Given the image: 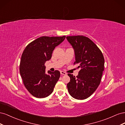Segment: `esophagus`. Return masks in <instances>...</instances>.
Segmentation results:
<instances>
[{"instance_id":"obj_1","label":"esophagus","mask_w":125,"mask_h":125,"mask_svg":"<svg viewBox=\"0 0 125 125\" xmlns=\"http://www.w3.org/2000/svg\"><path fill=\"white\" fill-rule=\"evenodd\" d=\"M60 74H62V75H66L67 73H65V72H64V71H60Z\"/></svg>"}]
</instances>
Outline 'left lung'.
<instances>
[{
	"label": "left lung",
	"instance_id": "left-lung-1",
	"mask_svg": "<svg viewBox=\"0 0 125 125\" xmlns=\"http://www.w3.org/2000/svg\"><path fill=\"white\" fill-rule=\"evenodd\" d=\"M67 40L74 49L77 68L81 69L78 75L68 74L70 78L67 84L70 95L77 100L90 96L99 86L104 69V58L96 44L83 35L68 36Z\"/></svg>",
	"mask_w": 125,
	"mask_h": 125
}]
</instances>
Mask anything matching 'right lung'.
<instances>
[{"instance_id": "obj_1", "label": "right lung", "mask_w": 125, "mask_h": 125, "mask_svg": "<svg viewBox=\"0 0 125 125\" xmlns=\"http://www.w3.org/2000/svg\"><path fill=\"white\" fill-rule=\"evenodd\" d=\"M63 36H42L28 44L22 53L20 73L23 84L32 95L44 98L53 91L60 73L58 70L45 73L44 64L51 59L52 51L65 39Z\"/></svg>"}]
</instances>
